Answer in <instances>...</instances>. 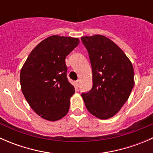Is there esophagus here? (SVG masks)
Segmentation results:
<instances>
[{"label":"esophagus","mask_w":153,"mask_h":153,"mask_svg":"<svg viewBox=\"0 0 153 153\" xmlns=\"http://www.w3.org/2000/svg\"><path fill=\"white\" fill-rule=\"evenodd\" d=\"M79 84H80V80H78V81H75V86H76V87H78V86H79Z\"/></svg>","instance_id":"1"}]
</instances>
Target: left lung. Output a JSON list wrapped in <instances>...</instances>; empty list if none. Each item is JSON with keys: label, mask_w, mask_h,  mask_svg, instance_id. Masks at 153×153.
<instances>
[{"label": "left lung", "mask_w": 153, "mask_h": 153, "mask_svg": "<svg viewBox=\"0 0 153 153\" xmlns=\"http://www.w3.org/2000/svg\"><path fill=\"white\" fill-rule=\"evenodd\" d=\"M89 55L92 88L82 93L87 110L99 119L116 115L135 84L130 60L116 44L101 35L81 37Z\"/></svg>", "instance_id": "obj_1"}]
</instances>
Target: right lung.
<instances>
[{
	"instance_id": "obj_1",
	"label": "right lung",
	"mask_w": 153,
	"mask_h": 153,
	"mask_svg": "<svg viewBox=\"0 0 153 153\" xmlns=\"http://www.w3.org/2000/svg\"><path fill=\"white\" fill-rule=\"evenodd\" d=\"M78 38L52 35L36 46L20 73L23 94L30 107L44 119L64 118L75 93L67 81L66 57L79 44Z\"/></svg>"
}]
</instances>
